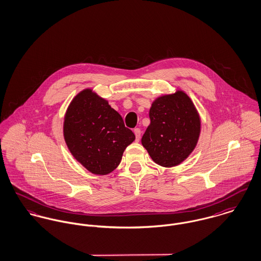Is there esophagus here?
Instances as JSON below:
<instances>
[{
    "label": "esophagus",
    "instance_id": "obj_1",
    "mask_svg": "<svg viewBox=\"0 0 261 261\" xmlns=\"http://www.w3.org/2000/svg\"><path fill=\"white\" fill-rule=\"evenodd\" d=\"M134 133H135V135H136V141H137V142H139V141L141 140V135H142L141 129L137 127V128H135V129H134Z\"/></svg>",
    "mask_w": 261,
    "mask_h": 261
}]
</instances>
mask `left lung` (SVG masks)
Returning <instances> with one entry per match:
<instances>
[{"mask_svg":"<svg viewBox=\"0 0 261 261\" xmlns=\"http://www.w3.org/2000/svg\"><path fill=\"white\" fill-rule=\"evenodd\" d=\"M149 119L142 143L151 160L165 167L187 160L200 134V118L190 96L180 90L159 96L151 103Z\"/></svg>","mask_w":261,"mask_h":261,"instance_id":"1","label":"left lung"}]
</instances>
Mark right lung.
Masks as SVG:
<instances>
[{
    "instance_id": "obj_1",
    "label": "right lung",
    "mask_w": 261,
    "mask_h": 261,
    "mask_svg": "<svg viewBox=\"0 0 261 261\" xmlns=\"http://www.w3.org/2000/svg\"><path fill=\"white\" fill-rule=\"evenodd\" d=\"M64 138L72 156L99 175L115 170L126 146L136 140L119 113L91 89L72 98L65 116Z\"/></svg>"
}]
</instances>
